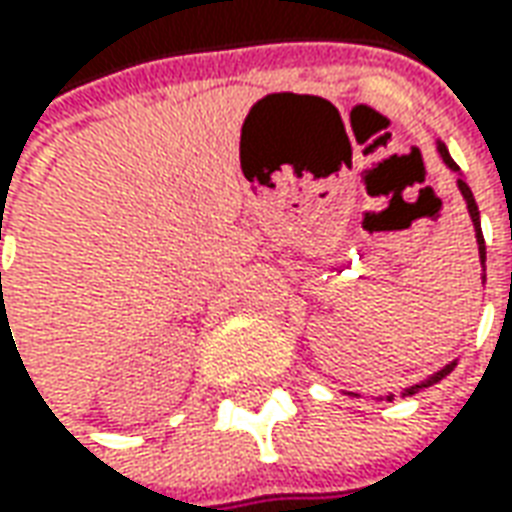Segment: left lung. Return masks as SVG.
I'll use <instances>...</instances> for the list:
<instances>
[{"mask_svg":"<svg viewBox=\"0 0 512 512\" xmlns=\"http://www.w3.org/2000/svg\"><path fill=\"white\" fill-rule=\"evenodd\" d=\"M438 152H441L443 157V163L449 166L452 171H457V163L449 157V152H446V146L438 144ZM457 188H460V194H463V199H466V205H468V216H471V221H474V232H477V246H480V260H482V266H485V238H482V227H480V207H477V202H474V194H471V188L466 185V180H457ZM455 368V363H449V366H443L438 374H432L430 380H424V382H418V385H410L405 391V396H413V393H418L421 388H430V385H435V382H441L449 371ZM391 399V396H388Z\"/></svg>","mask_w":512,"mask_h":512,"instance_id":"obj_1","label":"left lung"}]
</instances>
